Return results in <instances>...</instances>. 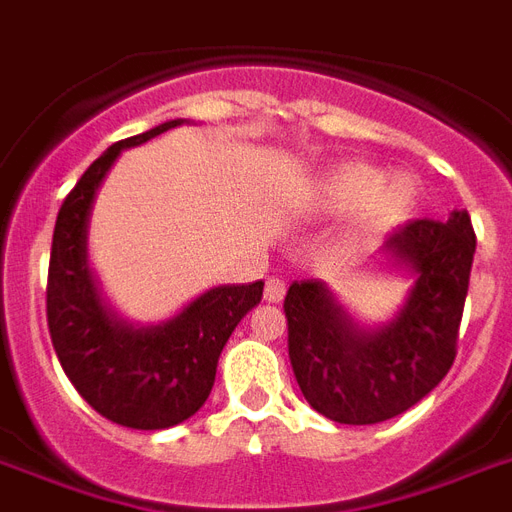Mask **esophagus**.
<instances>
[{
	"label": "esophagus",
	"instance_id": "34e87169",
	"mask_svg": "<svg viewBox=\"0 0 512 512\" xmlns=\"http://www.w3.org/2000/svg\"><path fill=\"white\" fill-rule=\"evenodd\" d=\"M284 295H287V281L281 279V276H268V281H265V292H263L265 300H268V303H281Z\"/></svg>",
	"mask_w": 512,
	"mask_h": 512
}]
</instances>
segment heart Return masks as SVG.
Listing matches in <instances>:
<instances>
[{"mask_svg":"<svg viewBox=\"0 0 512 512\" xmlns=\"http://www.w3.org/2000/svg\"><path fill=\"white\" fill-rule=\"evenodd\" d=\"M422 185L414 175L374 170L364 162H345L313 183V207L327 215H345L358 209V231L366 236L388 231L404 223L420 204Z\"/></svg>","mask_w":512,"mask_h":512,"instance_id":"1","label":"heart"}]
</instances>
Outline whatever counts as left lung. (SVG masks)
<instances>
[{
    "mask_svg": "<svg viewBox=\"0 0 512 512\" xmlns=\"http://www.w3.org/2000/svg\"><path fill=\"white\" fill-rule=\"evenodd\" d=\"M385 249L417 271L404 311L388 327H353L319 281H295L284 297L297 385L316 412L342 425H374L412 409L457 356L476 252L468 212H452L444 223L409 220L390 233Z\"/></svg>",
    "mask_w": 512,
    "mask_h": 512,
    "instance_id": "1",
    "label": "left lung"
}]
</instances>
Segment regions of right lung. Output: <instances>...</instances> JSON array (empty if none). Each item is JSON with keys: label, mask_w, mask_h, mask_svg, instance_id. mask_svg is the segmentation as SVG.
<instances>
[{"label": "right lung", "mask_w": 512, "mask_h": 512, "mask_svg": "<svg viewBox=\"0 0 512 512\" xmlns=\"http://www.w3.org/2000/svg\"><path fill=\"white\" fill-rule=\"evenodd\" d=\"M175 122L119 140L87 167L60 204L47 271V329L63 372L106 420L162 430L188 420L207 401L217 358L244 316L263 297V281L215 287L162 327L130 329L100 305L87 268V217L100 180L122 148L140 146Z\"/></svg>", "instance_id": "add662e5"}]
</instances>
